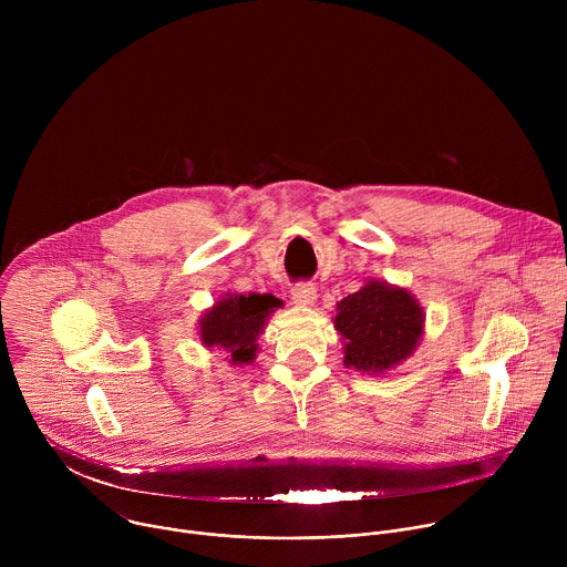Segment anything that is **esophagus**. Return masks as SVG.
I'll return each instance as SVG.
<instances>
[{"mask_svg": "<svg viewBox=\"0 0 567 567\" xmlns=\"http://www.w3.org/2000/svg\"><path fill=\"white\" fill-rule=\"evenodd\" d=\"M291 300L300 307H309L316 300V287L311 282H298L291 287Z\"/></svg>", "mask_w": 567, "mask_h": 567, "instance_id": "esophagus-1", "label": "esophagus"}]
</instances>
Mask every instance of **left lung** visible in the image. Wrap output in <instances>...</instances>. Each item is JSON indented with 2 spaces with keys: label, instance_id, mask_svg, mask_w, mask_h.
<instances>
[{
  "label": "left lung",
  "instance_id": "left-lung-1",
  "mask_svg": "<svg viewBox=\"0 0 567 567\" xmlns=\"http://www.w3.org/2000/svg\"><path fill=\"white\" fill-rule=\"evenodd\" d=\"M334 328L346 343L348 368L383 374L415 352L424 334V309L411 291L370 280L337 302Z\"/></svg>",
  "mask_w": 567,
  "mask_h": 567
}]
</instances>
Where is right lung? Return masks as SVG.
<instances>
[{
  "mask_svg": "<svg viewBox=\"0 0 567 567\" xmlns=\"http://www.w3.org/2000/svg\"><path fill=\"white\" fill-rule=\"evenodd\" d=\"M276 307L280 300L271 293H226L199 318V339L206 348L226 350L233 365L251 363L256 341Z\"/></svg>",
  "mask_w": 567,
  "mask_h": 567,
  "instance_id": "add662e5",
  "label": "right lung"
}]
</instances>
